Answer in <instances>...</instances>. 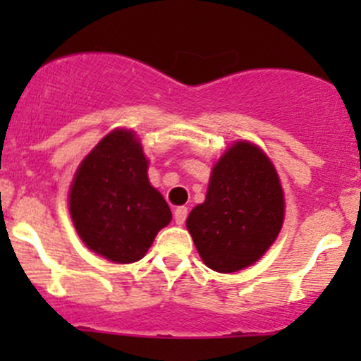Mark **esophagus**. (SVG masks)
<instances>
[{"mask_svg":"<svg viewBox=\"0 0 361 361\" xmlns=\"http://www.w3.org/2000/svg\"><path fill=\"white\" fill-rule=\"evenodd\" d=\"M187 214H188V209L185 206H180L174 209V221H176V225H183L185 220H187Z\"/></svg>","mask_w":361,"mask_h":361,"instance_id":"esophagus-1","label":"esophagus"}]
</instances>
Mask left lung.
<instances>
[{
  "label": "left lung",
  "instance_id": "8db88e82",
  "mask_svg": "<svg viewBox=\"0 0 361 361\" xmlns=\"http://www.w3.org/2000/svg\"><path fill=\"white\" fill-rule=\"evenodd\" d=\"M285 220V195L271 159L250 141L232 145L211 171L206 201L187 218L202 262L235 272L271 248Z\"/></svg>",
  "mask_w": 361,
  "mask_h": 361
}]
</instances>
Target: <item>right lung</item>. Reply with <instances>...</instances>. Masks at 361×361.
<instances>
[{"label":"right lung","instance_id":"right-lung-1","mask_svg":"<svg viewBox=\"0 0 361 361\" xmlns=\"http://www.w3.org/2000/svg\"><path fill=\"white\" fill-rule=\"evenodd\" d=\"M147 171L148 160L136 134L115 129L82 160L73 178V225L87 248L115 264L141 260L173 218Z\"/></svg>","mask_w":361,"mask_h":361}]
</instances>
